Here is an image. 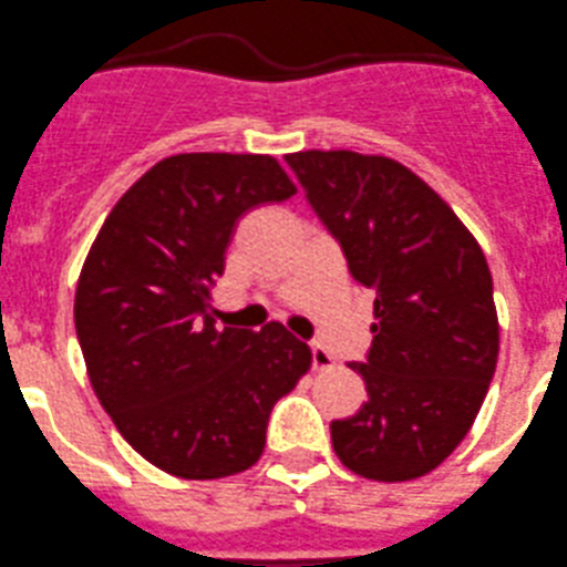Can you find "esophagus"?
Wrapping results in <instances>:
<instances>
[{
    "mask_svg": "<svg viewBox=\"0 0 567 567\" xmlns=\"http://www.w3.org/2000/svg\"><path fill=\"white\" fill-rule=\"evenodd\" d=\"M311 364H315V370H328L333 368V355L320 342H311Z\"/></svg>",
    "mask_w": 567,
    "mask_h": 567,
    "instance_id": "1",
    "label": "esophagus"
}]
</instances>
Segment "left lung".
Returning a JSON list of instances; mask_svg holds the SVG:
<instances>
[{
	"mask_svg": "<svg viewBox=\"0 0 567 567\" xmlns=\"http://www.w3.org/2000/svg\"><path fill=\"white\" fill-rule=\"evenodd\" d=\"M287 164L355 284L375 295L373 344L350 364L368 401L333 420V451L373 482L425 476L465 440L495 373L487 258L454 208L386 155L306 150Z\"/></svg>",
	"mask_w": 567,
	"mask_h": 567,
	"instance_id": "obj_1",
	"label": "left lung"
}]
</instances>
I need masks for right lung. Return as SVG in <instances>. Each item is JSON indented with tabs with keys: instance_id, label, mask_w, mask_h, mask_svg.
I'll return each mask as SVG.
<instances>
[{
	"instance_id": "right-lung-1",
	"label": "right lung",
	"mask_w": 567,
	"mask_h": 567,
	"mask_svg": "<svg viewBox=\"0 0 567 567\" xmlns=\"http://www.w3.org/2000/svg\"><path fill=\"white\" fill-rule=\"evenodd\" d=\"M295 192L272 155H169L118 197L85 256L74 328L89 381L164 473L208 482L256 465L269 412L311 368L280 322L217 331L212 317L239 219Z\"/></svg>"
}]
</instances>
